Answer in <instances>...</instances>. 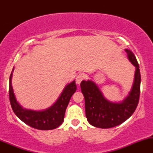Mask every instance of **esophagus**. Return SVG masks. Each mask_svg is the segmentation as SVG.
Listing matches in <instances>:
<instances>
[{"label": "esophagus", "mask_w": 153, "mask_h": 153, "mask_svg": "<svg viewBox=\"0 0 153 153\" xmlns=\"http://www.w3.org/2000/svg\"><path fill=\"white\" fill-rule=\"evenodd\" d=\"M84 78H85V77H84L83 74H79L78 76L76 77V78H75V82H76V83L78 84V85H79Z\"/></svg>", "instance_id": "esophagus-1"}]
</instances>
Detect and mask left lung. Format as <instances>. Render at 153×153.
Returning <instances> with one entry per match:
<instances>
[{
  "label": "left lung",
  "instance_id": "left-lung-1",
  "mask_svg": "<svg viewBox=\"0 0 153 153\" xmlns=\"http://www.w3.org/2000/svg\"><path fill=\"white\" fill-rule=\"evenodd\" d=\"M125 51L129 62L135 67V73L130 92L122 101L117 103L107 100L92 80H82L80 83L85 98V116L94 127L107 129L118 126L129 119L137 106L141 82L140 68L134 53L127 49Z\"/></svg>",
  "mask_w": 153,
  "mask_h": 153
}]
</instances>
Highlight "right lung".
<instances>
[{"mask_svg": "<svg viewBox=\"0 0 153 153\" xmlns=\"http://www.w3.org/2000/svg\"><path fill=\"white\" fill-rule=\"evenodd\" d=\"M13 70L14 68H13L9 79V99L12 109L15 114L27 125L40 130H50L61 125L64 121L65 113L70 99L76 91L77 87L75 80L65 87L58 99L52 106L41 111L27 109L23 108L19 104L13 93L11 82Z\"/></svg>", "mask_w": 153, "mask_h": 153, "instance_id": "right-lung-1", "label": "right lung"}]
</instances>
